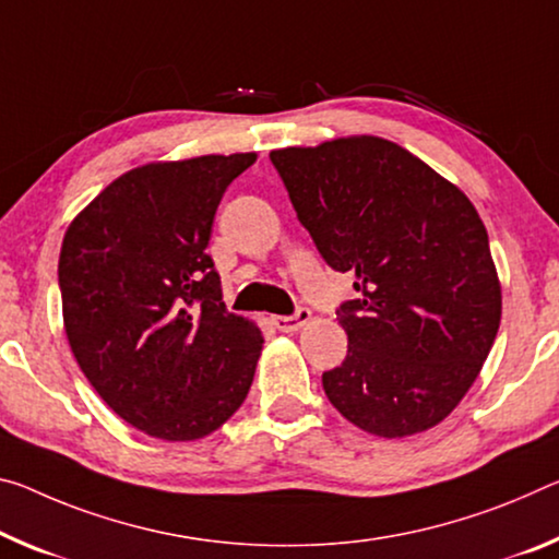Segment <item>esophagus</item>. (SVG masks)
Wrapping results in <instances>:
<instances>
[{"instance_id": "1", "label": "esophagus", "mask_w": 559, "mask_h": 559, "mask_svg": "<svg viewBox=\"0 0 559 559\" xmlns=\"http://www.w3.org/2000/svg\"><path fill=\"white\" fill-rule=\"evenodd\" d=\"M308 321H311V311H308V308H298L294 316L273 318V325H276L283 333H294V331H300V328H304Z\"/></svg>"}]
</instances>
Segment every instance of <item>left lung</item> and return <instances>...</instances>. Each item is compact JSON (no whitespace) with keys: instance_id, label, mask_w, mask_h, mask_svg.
I'll return each mask as SVG.
<instances>
[{"instance_id":"left-lung-1","label":"left lung","mask_w":559,"mask_h":559,"mask_svg":"<svg viewBox=\"0 0 559 559\" xmlns=\"http://www.w3.org/2000/svg\"><path fill=\"white\" fill-rule=\"evenodd\" d=\"M323 261L353 273L338 308L348 356L323 373L345 420L405 438L445 420L500 328L502 294L485 224L455 183L380 136L271 152Z\"/></svg>"}]
</instances>
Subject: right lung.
I'll use <instances>...</instances> for the list:
<instances>
[{
	"label": "right lung",
	"mask_w": 559,
	"mask_h": 559,
	"mask_svg": "<svg viewBox=\"0 0 559 559\" xmlns=\"http://www.w3.org/2000/svg\"><path fill=\"white\" fill-rule=\"evenodd\" d=\"M255 154L131 168L69 224L64 331L94 391L146 436L186 442L246 401L263 335L226 311L206 253L221 197Z\"/></svg>",
	"instance_id": "1"
}]
</instances>
